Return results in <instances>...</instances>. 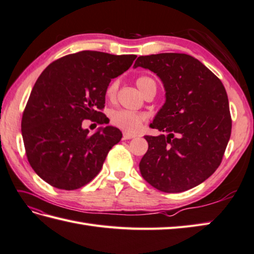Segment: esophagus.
Segmentation results:
<instances>
[{
  "label": "esophagus",
  "instance_id": "1",
  "mask_svg": "<svg viewBox=\"0 0 254 254\" xmlns=\"http://www.w3.org/2000/svg\"><path fill=\"white\" fill-rule=\"evenodd\" d=\"M137 134H133V133H128V132H123V139L124 140H127V139H132V138H136Z\"/></svg>",
  "mask_w": 254,
  "mask_h": 254
}]
</instances>
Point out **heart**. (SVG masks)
<instances>
[{"mask_svg": "<svg viewBox=\"0 0 254 254\" xmlns=\"http://www.w3.org/2000/svg\"><path fill=\"white\" fill-rule=\"evenodd\" d=\"M137 87L140 89V91L143 93V95L149 91L152 88H156L155 81L152 79L151 77L148 76H141L136 80ZM118 86L120 82L118 80H113L108 88H106L105 95L109 100H113L115 98ZM145 121V115L142 113H136L130 112L127 110H114L110 113V122L113 126L122 129L125 132L128 133H134L137 132L140 128H141L143 122Z\"/></svg>", "mask_w": 254, "mask_h": 254, "instance_id": "obj_1", "label": "heart"}]
</instances>
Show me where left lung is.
Returning a JSON list of instances; mask_svg holds the SVG:
<instances>
[{"instance_id": "1", "label": "left lung", "mask_w": 254, "mask_h": 254, "mask_svg": "<svg viewBox=\"0 0 254 254\" xmlns=\"http://www.w3.org/2000/svg\"><path fill=\"white\" fill-rule=\"evenodd\" d=\"M160 77L166 101L152 128L167 134L144 136L149 148L140 161L142 177L163 192H182L203 183L217 170L232 133V117L222 81L188 54L139 56Z\"/></svg>"}]
</instances>
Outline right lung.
<instances>
[{
	"label": "right lung",
	"instance_id": "1",
	"mask_svg": "<svg viewBox=\"0 0 254 254\" xmlns=\"http://www.w3.org/2000/svg\"><path fill=\"white\" fill-rule=\"evenodd\" d=\"M136 58L81 51L56 60L39 76L22 114L21 134L28 162L44 182L75 190L100 173L123 134L106 126L90 136L82 122L108 124L101 112L106 88Z\"/></svg>",
	"mask_w": 254,
	"mask_h": 254
}]
</instances>
